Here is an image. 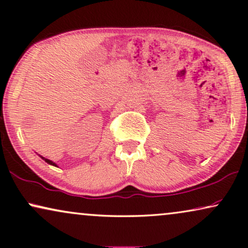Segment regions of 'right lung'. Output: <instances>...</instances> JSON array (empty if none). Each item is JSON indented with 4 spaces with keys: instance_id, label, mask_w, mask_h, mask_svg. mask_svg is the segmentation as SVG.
<instances>
[{
    "instance_id": "right-lung-1",
    "label": "right lung",
    "mask_w": 248,
    "mask_h": 248,
    "mask_svg": "<svg viewBox=\"0 0 248 248\" xmlns=\"http://www.w3.org/2000/svg\"><path fill=\"white\" fill-rule=\"evenodd\" d=\"M39 156H41V158H42L43 160H44V161H45V162H47V163H48V164H50V166L57 167V164H56V163H55V162H53V161H52V160H48V159H46V158H44V156H42V155H39Z\"/></svg>"
}]
</instances>
